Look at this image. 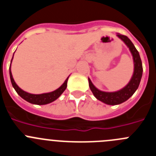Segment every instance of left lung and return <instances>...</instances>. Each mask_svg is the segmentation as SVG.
<instances>
[{
	"label": "left lung",
	"mask_w": 156,
	"mask_h": 156,
	"mask_svg": "<svg viewBox=\"0 0 156 156\" xmlns=\"http://www.w3.org/2000/svg\"><path fill=\"white\" fill-rule=\"evenodd\" d=\"M116 36L129 48V51L132 55V57H133V73L130 80L124 87H122L120 90L113 92H107L98 89L93 84V83L91 82L90 78H88L89 87H90V89L93 93L94 96L98 100L101 101V102L106 105H119L126 101V100H128L129 98L131 97L138 88L143 73L142 62H141L140 55H139V52L137 51L133 43L131 42V41L126 36L122 35L120 34H116Z\"/></svg>",
	"instance_id": "obj_1"
}]
</instances>
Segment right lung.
<instances>
[{"instance_id": "1", "label": "right lung", "mask_w": 156, "mask_h": 156, "mask_svg": "<svg viewBox=\"0 0 156 156\" xmlns=\"http://www.w3.org/2000/svg\"><path fill=\"white\" fill-rule=\"evenodd\" d=\"M15 54V52H14ZM14 56V55H13ZM12 59H13V57L12 58V61H11V65H12ZM11 65L10 67H9V74H10V79L11 82H12V87H14V89L16 90V91L17 92L18 94L23 98L24 100H26L28 102L31 103V104L34 105H47L49 104V103L53 102L54 101H55L56 99L58 98L60 96L62 95V94L65 91V90L67 87V82H68V79L69 76L66 80H65V82L63 83L61 86L59 87L58 89L53 90L51 92H48V93H44V94H30L28 93V92L25 91L23 89L19 87L16 83L15 82L13 79V76H12V70H11Z\"/></svg>"}]
</instances>
